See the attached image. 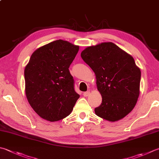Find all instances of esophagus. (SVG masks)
Returning <instances> with one entry per match:
<instances>
[{
  "label": "esophagus",
  "instance_id": "34e87169",
  "mask_svg": "<svg viewBox=\"0 0 159 159\" xmlns=\"http://www.w3.org/2000/svg\"><path fill=\"white\" fill-rule=\"evenodd\" d=\"M83 95H84V97H87V96H89V95H90V92L89 91H86V92H84L83 93Z\"/></svg>",
  "mask_w": 159,
  "mask_h": 159
}]
</instances>
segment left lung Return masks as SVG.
Wrapping results in <instances>:
<instances>
[{"label":"left lung","instance_id":"8db88e82","mask_svg":"<svg viewBox=\"0 0 159 159\" xmlns=\"http://www.w3.org/2000/svg\"><path fill=\"white\" fill-rule=\"evenodd\" d=\"M81 57L95 73L102 103L98 116L110 122L125 118L136 106L141 72L129 54L112 42L89 46Z\"/></svg>","mask_w":159,"mask_h":159}]
</instances>
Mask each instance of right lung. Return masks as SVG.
Instances as JSON below:
<instances>
[{
	"instance_id": "1",
	"label": "right lung",
	"mask_w": 159,
	"mask_h": 159,
	"mask_svg": "<svg viewBox=\"0 0 159 159\" xmlns=\"http://www.w3.org/2000/svg\"><path fill=\"white\" fill-rule=\"evenodd\" d=\"M78 50V46L56 40L36 50L26 65V97L43 119L55 122L66 118L80 98L68 69Z\"/></svg>"
}]
</instances>
